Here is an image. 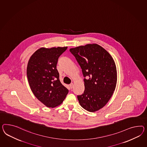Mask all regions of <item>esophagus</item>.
<instances>
[{
    "instance_id": "esophagus-1",
    "label": "esophagus",
    "mask_w": 147,
    "mask_h": 147,
    "mask_svg": "<svg viewBox=\"0 0 147 147\" xmlns=\"http://www.w3.org/2000/svg\"><path fill=\"white\" fill-rule=\"evenodd\" d=\"M69 86H70V88H72L74 87V84H73V83H71V84L69 85Z\"/></svg>"
}]
</instances>
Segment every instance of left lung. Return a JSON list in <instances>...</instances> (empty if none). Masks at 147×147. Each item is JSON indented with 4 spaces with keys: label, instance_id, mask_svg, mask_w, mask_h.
Here are the masks:
<instances>
[{
    "label": "left lung",
    "instance_id": "1",
    "mask_svg": "<svg viewBox=\"0 0 147 147\" xmlns=\"http://www.w3.org/2000/svg\"><path fill=\"white\" fill-rule=\"evenodd\" d=\"M70 52L75 57L85 78L84 93L77 96L79 104L88 111H98L109 101L115 90L117 76L115 61L96 44L72 48Z\"/></svg>",
    "mask_w": 147,
    "mask_h": 147
}]
</instances>
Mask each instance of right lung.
Returning <instances> with one entry per match:
<instances>
[{"instance_id":"1","label":"right lung","mask_w":147,"mask_h":147,"mask_svg":"<svg viewBox=\"0 0 147 147\" xmlns=\"http://www.w3.org/2000/svg\"><path fill=\"white\" fill-rule=\"evenodd\" d=\"M68 47H42L30 57L26 75L34 96L44 105L54 108L61 105L69 90L60 81L57 64L59 57Z\"/></svg>"}]
</instances>
